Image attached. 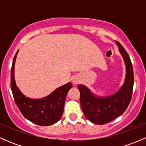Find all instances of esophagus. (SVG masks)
Masks as SVG:
<instances>
[{
	"mask_svg": "<svg viewBox=\"0 0 146 146\" xmlns=\"http://www.w3.org/2000/svg\"><path fill=\"white\" fill-rule=\"evenodd\" d=\"M73 83H78L77 80H75V79H73Z\"/></svg>",
	"mask_w": 146,
	"mask_h": 146,
	"instance_id": "34e87169",
	"label": "esophagus"
}]
</instances>
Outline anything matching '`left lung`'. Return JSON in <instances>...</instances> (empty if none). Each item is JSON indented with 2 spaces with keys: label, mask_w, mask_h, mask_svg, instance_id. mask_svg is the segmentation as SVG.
<instances>
[{
  "label": "left lung",
  "mask_w": 146,
  "mask_h": 146,
  "mask_svg": "<svg viewBox=\"0 0 146 146\" xmlns=\"http://www.w3.org/2000/svg\"><path fill=\"white\" fill-rule=\"evenodd\" d=\"M119 51L126 66V76L123 85L113 95L98 96L85 85H78L80 93V104L85 117L94 123L105 124L121 115L131 100L133 87V70L131 61L125 48L116 41Z\"/></svg>",
  "instance_id": "1"
}]
</instances>
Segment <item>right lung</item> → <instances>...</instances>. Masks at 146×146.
Returning <instances> with one entry per match:
<instances>
[{
	"instance_id": "obj_1",
	"label": "right lung",
	"mask_w": 146,
	"mask_h": 146,
	"mask_svg": "<svg viewBox=\"0 0 146 146\" xmlns=\"http://www.w3.org/2000/svg\"><path fill=\"white\" fill-rule=\"evenodd\" d=\"M18 51L11 68V90L15 102L23 115L32 123L43 126L54 124L62 117L66 95L73 85L68 82L40 99L26 97L17 86L15 79V64Z\"/></svg>"
}]
</instances>
